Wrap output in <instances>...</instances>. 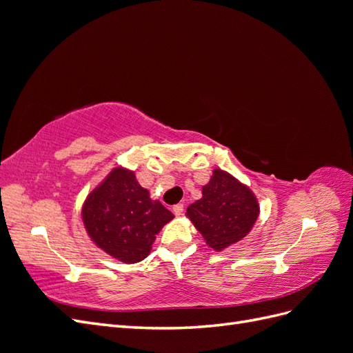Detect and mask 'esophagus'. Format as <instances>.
<instances>
[{"instance_id": "34e87169", "label": "esophagus", "mask_w": 353, "mask_h": 353, "mask_svg": "<svg viewBox=\"0 0 353 353\" xmlns=\"http://www.w3.org/2000/svg\"><path fill=\"white\" fill-rule=\"evenodd\" d=\"M172 210H174V213H175L176 216H181V215H183V212H184V206L181 205V203H178V205H175L172 208Z\"/></svg>"}]
</instances>
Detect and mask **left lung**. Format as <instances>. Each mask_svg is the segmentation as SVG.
<instances>
[{
    "mask_svg": "<svg viewBox=\"0 0 353 353\" xmlns=\"http://www.w3.org/2000/svg\"><path fill=\"white\" fill-rule=\"evenodd\" d=\"M201 199L185 215L213 250L221 252L244 239L259 216V203L252 190L222 169H215L201 187Z\"/></svg>",
    "mask_w": 353,
    "mask_h": 353,
    "instance_id": "left-lung-1",
    "label": "left lung"
}]
</instances>
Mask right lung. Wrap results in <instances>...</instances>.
<instances>
[{"instance_id": "obj_1", "label": "right lung", "mask_w": 353, "mask_h": 353, "mask_svg": "<svg viewBox=\"0 0 353 353\" xmlns=\"http://www.w3.org/2000/svg\"><path fill=\"white\" fill-rule=\"evenodd\" d=\"M172 219L174 213L152 200L132 170L122 166L112 169L82 206L91 241L123 263L147 258L159 231Z\"/></svg>"}]
</instances>
